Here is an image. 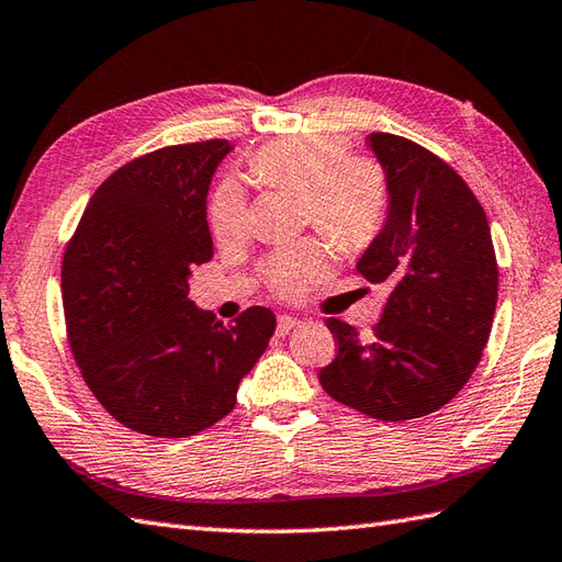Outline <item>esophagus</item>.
Instances as JSON below:
<instances>
[{
    "mask_svg": "<svg viewBox=\"0 0 562 562\" xmlns=\"http://www.w3.org/2000/svg\"><path fill=\"white\" fill-rule=\"evenodd\" d=\"M299 325H302V321H296V318H292V316H280V318H278V335L292 333L294 328H299Z\"/></svg>",
    "mask_w": 562,
    "mask_h": 562,
    "instance_id": "34e87169",
    "label": "esophagus"
}]
</instances>
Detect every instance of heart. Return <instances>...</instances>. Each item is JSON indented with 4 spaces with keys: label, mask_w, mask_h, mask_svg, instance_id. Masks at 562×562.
I'll use <instances>...</instances> for the list:
<instances>
[{
    "label": "heart",
    "mask_w": 562,
    "mask_h": 562,
    "mask_svg": "<svg viewBox=\"0 0 562 562\" xmlns=\"http://www.w3.org/2000/svg\"><path fill=\"white\" fill-rule=\"evenodd\" d=\"M337 134H299L270 140L249 158L260 187L299 191L302 217L340 249H361L387 207L383 167L367 155L347 153ZM207 222L217 241H232L246 229V195L234 181H222L207 203ZM328 270V256L316 239L296 241L268 260L270 290L282 299L304 296Z\"/></svg>",
    "instance_id": "obj_1"
}]
</instances>
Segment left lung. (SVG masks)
<instances>
[{
	"label": "left lung",
	"mask_w": 562,
	"mask_h": 562,
	"mask_svg": "<svg viewBox=\"0 0 562 562\" xmlns=\"http://www.w3.org/2000/svg\"><path fill=\"white\" fill-rule=\"evenodd\" d=\"M367 140L390 203L357 270L390 284V296L371 337L328 318L337 357L318 381L371 419L409 422L448 404L474 373L498 302V263L484 207L446 160L395 134Z\"/></svg>",
	"instance_id": "obj_1"
}]
</instances>
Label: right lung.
<instances>
[{"instance_id": "obj_1", "label": "right lung", "mask_w": 562, "mask_h": 562, "mask_svg": "<svg viewBox=\"0 0 562 562\" xmlns=\"http://www.w3.org/2000/svg\"><path fill=\"white\" fill-rule=\"evenodd\" d=\"M229 150L213 138L126 162L98 187L64 251L74 359L136 434L187 438L217 424L276 333L266 306L222 325L189 302L191 268L213 258L205 199Z\"/></svg>"}]
</instances>
